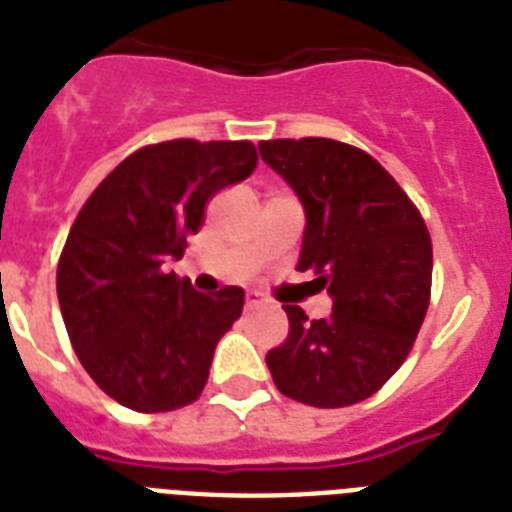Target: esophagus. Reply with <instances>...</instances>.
Instances as JSON below:
<instances>
[{"instance_id": "esophagus-1", "label": "esophagus", "mask_w": 512, "mask_h": 512, "mask_svg": "<svg viewBox=\"0 0 512 512\" xmlns=\"http://www.w3.org/2000/svg\"><path fill=\"white\" fill-rule=\"evenodd\" d=\"M263 305H265L263 294L247 292V299H244V307H247V310H257V307H263Z\"/></svg>"}]
</instances>
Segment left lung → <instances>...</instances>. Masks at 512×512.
<instances>
[{"label": "left lung", "instance_id": "8db88e82", "mask_svg": "<svg viewBox=\"0 0 512 512\" xmlns=\"http://www.w3.org/2000/svg\"><path fill=\"white\" fill-rule=\"evenodd\" d=\"M260 155L305 207L297 268L334 297L321 321L284 307L289 336L265 357L273 384L313 407L368 400L405 363L429 310V228L402 186L352 144L270 139Z\"/></svg>", "mask_w": 512, "mask_h": 512}]
</instances>
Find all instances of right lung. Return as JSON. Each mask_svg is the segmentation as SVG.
<instances>
[{
	"label": "right lung",
	"mask_w": 512,
	"mask_h": 512,
	"mask_svg": "<svg viewBox=\"0 0 512 512\" xmlns=\"http://www.w3.org/2000/svg\"><path fill=\"white\" fill-rule=\"evenodd\" d=\"M255 168L252 141H160L128 155L81 207L57 299L78 360L120 405L168 413L199 400L244 292H194L165 263L184 257L207 202Z\"/></svg>",
	"instance_id": "obj_1"
}]
</instances>
